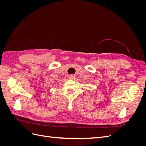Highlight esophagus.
I'll return each instance as SVG.
<instances>
[{"label":"esophagus","instance_id":"1","mask_svg":"<svg viewBox=\"0 0 146 146\" xmlns=\"http://www.w3.org/2000/svg\"><path fill=\"white\" fill-rule=\"evenodd\" d=\"M68 77L69 79H74L75 78V76H74V75H69Z\"/></svg>","mask_w":146,"mask_h":146}]
</instances>
